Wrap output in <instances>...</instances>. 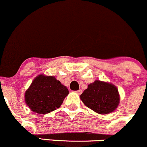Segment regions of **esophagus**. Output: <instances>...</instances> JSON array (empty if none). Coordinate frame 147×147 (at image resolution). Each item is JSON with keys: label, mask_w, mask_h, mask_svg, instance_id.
Here are the masks:
<instances>
[{"label": "esophagus", "mask_w": 147, "mask_h": 147, "mask_svg": "<svg viewBox=\"0 0 147 147\" xmlns=\"http://www.w3.org/2000/svg\"><path fill=\"white\" fill-rule=\"evenodd\" d=\"M77 93L78 94V95H81V94L82 93V90H81V89H80V90H77Z\"/></svg>", "instance_id": "obj_1"}]
</instances>
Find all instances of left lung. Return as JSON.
I'll return each instance as SVG.
<instances>
[{
  "mask_svg": "<svg viewBox=\"0 0 147 147\" xmlns=\"http://www.w3.org/2000/svg\"><path fill=\"white\" fill-rule=\"evenodd\" d=\"M89 109L99 114L106 115L115 110L119 103V95L113 84L96 80L90 84L80 95Z\"/></svg>",
  "mask_w": 147,
  "mask_h": 147,
  "instance_id": "8db88e82",
  "label": "left lung"
}]
</instances>
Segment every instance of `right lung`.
Wrapping results in <instances>:
<instances>
[{
    "label": "right lung",
    "instance_id": "right-lung-1",
    "mask_svg": "<svg viewBox=\"0 0 147 147\" xmlns=\"http://www.w3.org/2000/svg\"><path fill=\"white\" fill-rule=\"evenodd\" d=\"M69 92L53 76L38 75L25 93V101L33 112L46 114L60 107Z\"/></svg>",
    "mask_w": 147,
    "mask_h": 147
}]
</instances>
